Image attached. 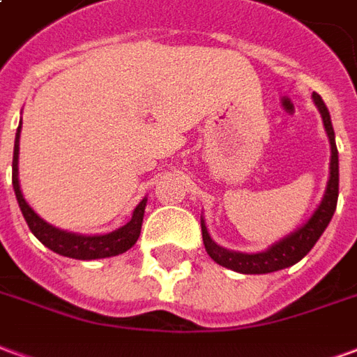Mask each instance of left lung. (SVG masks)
<instances>
[{"instance_id": "left-lung-1", "label": "left lung", "mask_w": 357, "mask_h": 357, "mask_svg": "<svg viewBox=\"0 0 357 357\" xmlns=\"http://www.w3.org/2000/svg\"><path fill=\"white\" fill-rule=\"evenodd\" d=\"M314 101L319 112H321L323 124H325V130H327V135H329L331 141V178L319 208L315 210L314 216L310 218L307 224L302 225L298 231L291 233L289 237L279 241L277 245L268 248L266 252H258V255L231 252V250L218 247L216 243L210 239L204 222H201L204 248H206L210 258L220 266L233 269V271H239V273H271V271H277V269L289 268L292 264L302 260L312 250L317 239L321 237V233L325 231V227L329 225L331 218L337 210L338 201V151L337 143H335V130H333V122H331L329 109L317 93H314Z\"/></svg>"}]
</instances>
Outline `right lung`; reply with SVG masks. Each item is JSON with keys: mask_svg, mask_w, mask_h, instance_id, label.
<instances>
[{"mask_svg": "<svg viewBox=\"0 0 357 357\" xmlns=\"http://www.w3.org/2000/svg\"><path fill=\"white\" fill-rule=\"evenodd\" d=\"M19 137H20V126L17 130V137H15V151H13V189L19 201L20 212L26 220L30 231L34 233L38 239L42 241L43 245L51 248L53 252L61 256H68V258H76V260H101V258H110L126 252L128 248L135 245V241L139 239L141 224H143V212L147 206V199L135 206L133 210L132 220L120 227L116 231L107 233V235H93V237H86V235H76V233H66L63 229L53 227L47 222H43L42 218L36 214L34 210L28 206V202L22 197L19 185Z\"/></svg>", "mask_w": 357, "mask_h": 357, "instance_id": "obj_1", "label": "right lung"}]
</instances>
